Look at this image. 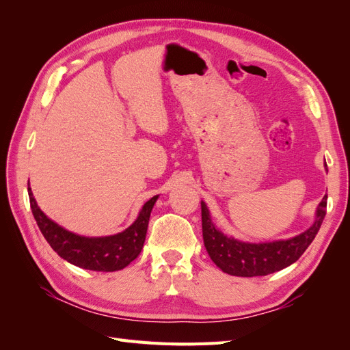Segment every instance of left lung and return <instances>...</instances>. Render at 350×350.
<instances>
[{
	"mask_svg": "<svg viewBox=\"0 0 350 350\" xmlns=\"http://www.w3.org/2000/svg\"><path fill=\"white\" fill-rule=\"evenodd\" d=\"M327 211V196L317 207L315 220L302 234L289 239L273 242H243L226 237L211 221L210 211L204 201H201V225H203L204 247L216 266L230 276L254 278L267 276L291 266L310 247Z\"/></svg>",
	"mask_w": 350,
	"mask_h": 350,
	"instance_id": "left-lung-1",
	"label": "left lung"
}]
</instances>
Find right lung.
Wrapping results in <instances>:
<instances>
[{
  "label": "right lung",
  "instance_id": "obj_1",
  "mask_svg": "<svg viewBox=\"0 0 350 350\" xmlns=\"http://www.w3.org/2000/svg\"><path fill=\"white\" fill-rule=\"evenodd\" d=\"M27 193L31 213H33L42 235L45 237L51 248L61 258L67 260L74 266L93 271L122 270L133 260L139 257L146 241L152 208L159 197L154 196L147 201L142 207L139 217L134 220V224L120 232V234L89 238L72 234V232L52 221L36 204L30 187H27Z\"/></svg>",
  "mask_w": 350,
  "mask_h": 350
}]
</instances>
